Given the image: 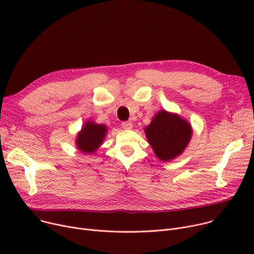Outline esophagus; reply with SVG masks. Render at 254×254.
<instances>
[{
    "mask_svg": "<svg viewBox=\"0 0 254 254\" xmlns=\"http://www.w3.org/2000/svg\"><path fill=\"white\" fill-rule=\"evenodd\" d=\"M122 127L125 128V129H130L132 127V124L130 122H124L122 124Z\"/></svg>",
    "mask_w": 254,
    "mask_h": 254,
    "instance_id": "obj_1",
    "label": "esophagus"
}]
</instances>
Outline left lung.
Masks as SVG:
<instances>
[{"label": "left lung", "instance_id": "left-lung-1", "mask_svg": "<svg viewBox=\"0 0 254 254\" xmlns=\"http://www.w3.org/2000/svg\"><path fill=\"white\" fill-rule=\"evenodd\" d=\"M191 132V127L186 120L167 111L158 112L145 128L146 137L155 155L164 162L175 158L184 150Z\"/></svg>", "mask_w": 254, "mask_h": 254}]
</instances>
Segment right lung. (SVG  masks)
I'll return each instance as SVG.
<instances>
[{
	"mask_svg": "<svg viewBox=\"0 0 254 254\" xmlns=\"http://www.w3.org/2000/svg\"><path fill=\"white\" fill-rule=\"evenodd\" d=\"M106 131L107 127L103 125L86 123L77 136V147L85 153L93 152L102 144Z\"/></svg>",
	"mask_w": 254,
	"mask_h": 254,
	"instance_id": "right-lung-1",
	"label": "right lung"
}]
</instances>
